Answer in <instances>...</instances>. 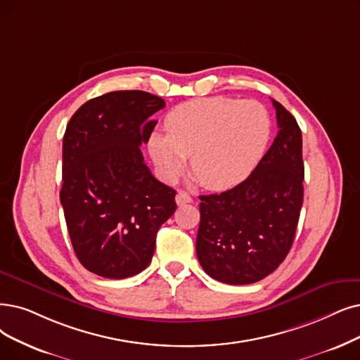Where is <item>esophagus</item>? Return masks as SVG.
Listing matches in <instances>:
<instances>
[{"label":"esophagus","mask_w":360,"mask_h":360,"mask_svg":"<svg viewBox=\"0 0 360 360\" xmlns=\"http://www.w3.org/2000/svg\"><path fill=\"white\" fill-rule=\"evenodd\" d=\"M176 202H177V205L189 204V202H192V196H191L188 192L180 191V192L176 195Z\"/></svg>","instance_id":"1"}]
</instances>
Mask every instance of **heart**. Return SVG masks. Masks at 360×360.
Returning <instances> with one entry per match:
<instances>
[{
    "instance_id": "1",
    "label": "heart",
    "mask_w": 360,
    "mask_h": 360,
    "mask_svg": "<svg viewBox=\"0 0 360 360\" xmlns=\"http://www.w3.org/2000/svg\"><path fill=\"white\" fill-rule=\"evenodd\" d=\"M165 134L148 140L152 161L165 180H174L191 156V171L207 189L223 191L242 183L266 153L271 122L266 108L239 98L212 96L172 108L164 118Z\"/></svg>"
}]
</instances>
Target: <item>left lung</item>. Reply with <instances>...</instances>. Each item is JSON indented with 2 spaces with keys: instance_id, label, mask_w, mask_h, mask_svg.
Instances as JSON below:
<instances>
[{
  "instance_id": "1",
  "label": "left lung",
  "mask_w": 360,
  "mask_h": 360,
  "mask_svg": "<svg viewBox=\"0 0 360 360\" xmlns=\"http://www.w3.org/2000/svg\"><path fill=\"white\" fill-rule=\"evenodd\" d=\"M279 131L255 169L233 189L199 196L198 260L229 285L262 281L288 255L303 205V137L276 100Z\"/></svg>"
}]
</instances>
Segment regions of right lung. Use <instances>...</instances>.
Segmentation results:
<instances>
[{
  "label": "right lung",
  "instance_id": "obj_1",
  "mask_svg": "<svg viewBox=\"0 0 360 360\" xmlns=\"http://www.w3.org/2000/svg\"><path fill=\"white\" fill-rule=\"evenodd\" d=\"M162 108L146 91H112L84 103L66 127L60 202L79 263L98 276L145 270L177 208L176 191L152 176L140 150Z\"/></svg>",
  "mask_w": 360,
  "mask_h": 360
}]
</instances>
